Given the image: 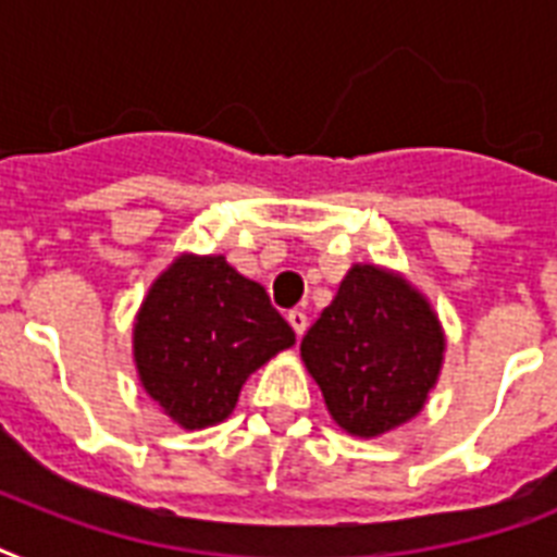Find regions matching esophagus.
Wrapping results in <instances>:
<instances>
[{
	"label": "esophagus",
	"mask_w": 557,
	"mask_h": 557,
	"mask_svg": "<svg viewBox=\"0 0 557 557\" xmlns=\"http://www.w3.org/2000/svg\"><path fill=\"white\" fill-rule=\"evenodd\" d=\"M286 318H288V323H292V330H295L297 338H304L306 326H309V318H306V312H300V309H292Z\"/></svg>",
	"instance_id": "34e87169"
}]
</instances>
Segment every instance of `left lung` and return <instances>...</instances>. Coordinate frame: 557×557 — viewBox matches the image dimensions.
Wrapping results in <instances>:
<instances>
[{"label":"left lung","mask_w":557,"mask_h":557,"mask_svg":"<svg viewBox=\"0 0 557 557\" xmlns=\"http://www.w3.org/2000/svg\"><path fill=\"white\" fill-rule=\"evenodd\" d=\"M300 358L341 431L375 440L424 410L445 361V330L405 274L356 262L300 341Z\"/></svg>","instance_id":"8db88e82"}]
</instances>
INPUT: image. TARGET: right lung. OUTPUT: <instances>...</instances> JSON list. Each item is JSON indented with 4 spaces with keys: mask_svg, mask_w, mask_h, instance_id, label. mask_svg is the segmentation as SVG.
<instances>
[{
    "mask_svg": "<svg viewBox=\"0 0 557 557\" xmlns=\"http://www.w3.org/2000/svg\"><path fill=\"white\" fill-rule=\"evenodd\" d=\"M292 344L265 288L222 253H178L133 323L138 381L185 431L225 422L248 375Z\"/></svg>",
    "mask_w": 557,
    "mask_h": 557,
    "instance_id": "obj_1",
    "label": "right lung"
}]
</instances>
